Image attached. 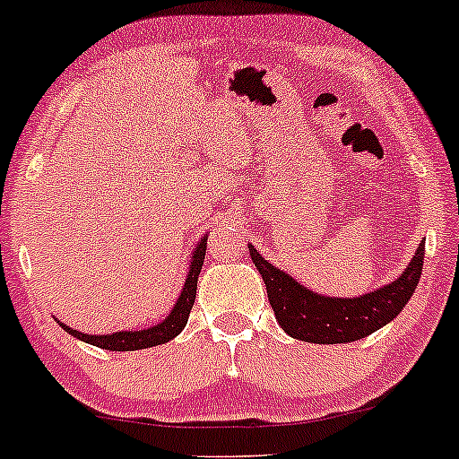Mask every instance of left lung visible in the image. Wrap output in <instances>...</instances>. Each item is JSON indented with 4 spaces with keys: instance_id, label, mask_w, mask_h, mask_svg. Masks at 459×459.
Wrapping results in <instances>:
<instances>
[{
    "instance_id": "left-lung-1",
    "label": "left lung",
    "mask_w": 459,
    "mask_h": 459,
    "mask_svg": "<svg viewBox=\"0 0 459 459\" xmlns=\"http://www.w3.org/2000/svg\"><path fill=\"white\" fill-rule=\"evenodd\" d=\"M247 247L252 263L261 272L273 315L282 330L293 339L325 345L365 339L397 317L412 298L425 259V244H420L410 265L394 282L360 298H325L308 291L291 276L267 263L255 246Z\"/></svg>"
}]
</instances>
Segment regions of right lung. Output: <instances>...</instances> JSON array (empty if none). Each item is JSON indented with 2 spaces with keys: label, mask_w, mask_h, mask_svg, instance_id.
<instances>
[{
  "label": "right lung",
  "mask_w": 459,
  "mask_h": 459,
  "mask_svg": "<svg viewBox=\"0 0 459 459\" xmlns=\"http://www.w3.org/2000/svg\"><path fill=\"white\" fill-rule=\"evenodd\" d=\"M204 252H207V239H200L192 256V265H189V273L186 278V284H183V291L178 296L175 308L168 315L161 324L152 325L149 330H125L116 332V334H82V332L68 328L60 321V325L65 328L68 334H73L79 341H86V343L101 347V350L109 351H134V350H146V347L168 343L170 339L186 328L189 310L194 307V299H196V284H198V273L203 270L204 263Z\"/></svg>",
  "instance_id": "obj_1"
}]
</instances>
